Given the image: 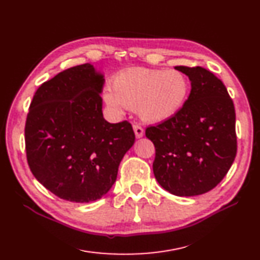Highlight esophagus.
<instances>
[{"label":"esophagus","mask_w":260,"mask_h":260,"mask_svg":"<svg viewBox=\"0 0 260 260\" xmlns=\"http://www.w3.org/2000/svg\"><path fill=\"white\" fill-rule=\"evenodd\" d=\"M133 128H134L136 138H141V137H143V136H144V128L142 127L141 125L135 124L134 126H133Z\"/></svg>","instance_id":"obj_1"}]
</instances>
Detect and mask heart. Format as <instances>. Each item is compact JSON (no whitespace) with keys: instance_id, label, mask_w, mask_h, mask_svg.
Here are the masks:
<instances>
[{"instance_id":"obj_1","label":"heart","mask_w":260,"mask_h":260,"mask_svg":"<svg viewBox=\"0 0 260 260\" xmlns=\"http://www.w3.org/2000/svg\"><path fill=\"white\" fill-rule=\"evenodd\" d=\"M189 95V82L179 71L129 68L113 78L112 88L103 90L110 110L137 109L146 122L159 123L181 111Z\"/></svg>"}]
</instances>
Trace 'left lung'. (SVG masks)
Returning <instances> with one entry per match:
<instances>
[{
	"instance_id": "left-lung-1",
	"label": "left lung",
	"mask_w": 260,
	"mask_h": 260,
	"mask_svg": "<svg viewBox=\"0 0 260 260\" xmlns=\"http://www.w3.org/2000/svg\"><path fill=\"white\" fill-rule=\"evenodd\" d=\"M191 81L181 111L146 128L158 183L178 197L206 193L223 180L237 152L236 114L228 89L202 67L179 66Z\"/></svg>"
}]
</instances>
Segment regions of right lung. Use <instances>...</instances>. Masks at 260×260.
<instances>
[{
  "instance_id": "add662e5",
  "label": "right lung",
  "mask_w": 260,
  "mask_h": 260,
  "mask_svg": "<svg viewBox=\"0 0 260 260\" xmlns=\"http://www.w3.org/2000/svg\"><path fill=\"white\" fill-rule=\"evenodd\" d=\"M103 85L93 66H76L44 82L29 105L25 123L29 169L66 201L101 199L135 142L129 122L111 124L103 118Z\"/></svg>"
}]
</instances>
